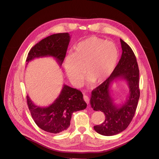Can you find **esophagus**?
I'll return each mask as SVG.
<instances>
[{
    "label": "esophagus",
    "mask_w": 159,
    "mask_h": 159,
    "mask_svg": "<svg viewBox=\"0 0 159 159\" xmlns=\"http://www.w3.org/2000/svg\"><path fill=\"white\" fill-rule=\"evenodd\" d=\"M84 99L85 102L87 103V104H88L89 103V98L88 96L86 95L85 93L84 95Z\"/></svg>",
    "instance_id": "esophagus-1"
}]
</instances>
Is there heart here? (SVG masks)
<instances>
[{
	"label": "heart",
	"instance_id": "1",
	"mask_svg": "<svg viewBox=\"0 0 159 159\" xmlns=\"http://www.w3.org/2000/svg\"><path fill=\"white\" fill-rule=\"evenodd\" d=\"M118 57L117 47L113 42L92 36L76 45L74 55L66 58L64 68L68 79L76 87L83 82L84 69L89 84L102 83L113 74Z\"/></svg>",
	"mask_w": 159,
	"mask_h": 159
}]
</instances>
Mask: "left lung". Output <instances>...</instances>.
I'll list each match as a JSON object with an SVG mask.
<instances>
[{"instance_id": "1", "label": "left lung", "mask_w": 159, "mask_h": 159, "mask_svg": "<svg viewBox=\"0 0 159 159\" xmlns=\"http://www.w3.org/2000/svg\"><path fill=\"white\" fill-rule=\"evenodd\" d=\"M122 55L113 74L91 92L90 104L95 111H101L104 121L93 127L95 131L105 136H112L123 131L135 113L140 97L139 70L135 55L126 42L120 39ZM123 79L128 82L129 94L122 106L115 105L110 97L109 88L114 80Z\"/></svg>"}]
</instances>
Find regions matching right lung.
<instances>
[{"instance_id":"add662e5","label":"right lung","mask_w":159,"mask_h":159,"mask_svg":"<svg viewBox=\"0 0 159 159\" xmlns=\"http://www.w3.org/2000/svg\"><path fill=\"white\" fill-rule=\"evenodd\" d=\"M70 41L68 33L54 34L44 38L28 52L26 64L34 58L52 56L61 66ZM26 100L28 109L36 124L42 130L51 133L66 131L70 127L72 113L87 107L82 93L67 85H64L58 97L48 107L37 106L28 95Z\"/></svg>"}]
</instances>
